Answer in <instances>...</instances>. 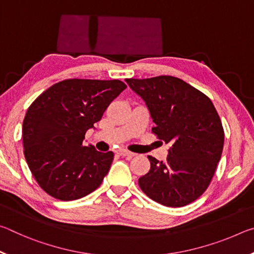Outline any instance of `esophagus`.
<instances>
[{"label":"esophagus","instance_id":"obj_1","mask_svg":"<svg viewBox=\"0 0 254 254\" xmlns=\"http://www.w3.org/2000/svg\"><path fill=\"white\" fill-rule=\"evenodd\" d=\"M118 153L120 154V156L128 157V158H132V157L135 156V153H133L131 151H127V150H126V149H119L118 150Z\"/></svg>","mask_w":254,"mask_h":254}]
</instances>
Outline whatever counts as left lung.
<instances>
[{
  "label": "left lung",
  "mask_w": 254,
  "mask_h": 254,
  "mask_svg": "<svg viewBox=\"0 0 254 254\" xmlns=\"http://www.w3.org/2000/svg\"><path fill=\"white\" fill-rule=\"evenodd\" d=\"M147 105L152 132L170 149L166 161L148 156L150 170L139 178L148 197L168 207H182L207 189L220 161L224 131L209 98L173 76L126 79Z\"/></svg>",
  "instance_id": "8db88e82"
}]
</instances>
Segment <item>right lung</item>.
<instances>
[{"label":"right lung","instance_id":"add662e5","mask_svg":"<svg viewBox=\"0 0 254 254\" xmlns=\"http://www.w3.org/2000/svg\"><path fill=\"white\" fill-rule=\"evenodd\" d=\"M126 88L118 79H67L30 105L22 126L24 157L47 194L75 200L100 187L114 153L84 145L85 133Z\"/></svg>","mask_w":254,"mask_h":254}]
</instances>
